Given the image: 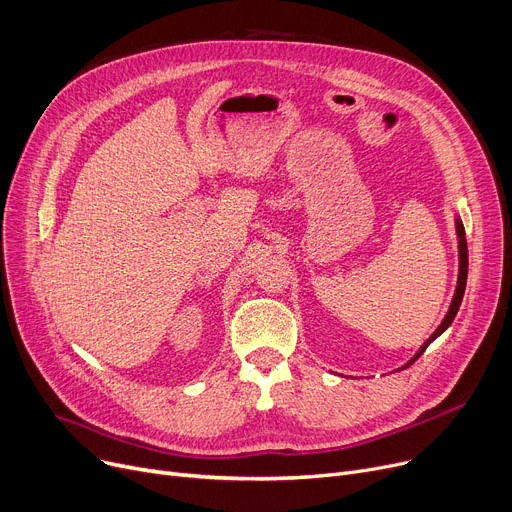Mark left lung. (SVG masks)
Segmentation results:
<instances>
[{"mask_svg":"<svg viewBox=\"0 0 512 512\" xmlns=\"http://www.w3.org/2000/svg\"><path fill=\"white\" fill-rule=\"evenodd\" d=\"M454 226H456V238H459V280H456V290H454V297H452V301H450V307H448V313L444 315V319H442V324L436 328V332L429 336L423 344H421V348L419 351L415 353V357L409 361V363H405L402 365L400 369H405V367H409L415 359H419L421 355H423V351L425 348L432 344L438 336H442L448 328H450V324H452V319L456 317V313H459V307H461V301H463V294H465V286H467V270H469V253H467V238H465V226H463V222H461V218H459V213L454 215Z\"/></svg>","mask_w":512,"mask_h":512,"instance_id":"8db88e82","label":"left lung"}]
</instances>
